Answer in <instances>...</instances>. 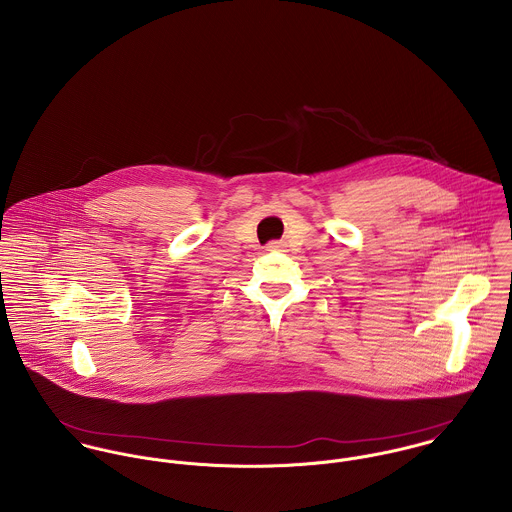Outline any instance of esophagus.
Masks as SVG:
<instances>
[{"instance_id":"obj_1","label":"esophagus","mask_w":512,"mask_h":512,"mask_svg":"<svg viewBox=\"0 0 512 512\" xmlns=\"http://www.w3.org/2000/svg\"><path fill=\"white\" fill-rule=\"evenodd\" d=\"M266 248H268V250H284V248H286V242H284V240H272Z\"/></svg>"}]
</instances>
